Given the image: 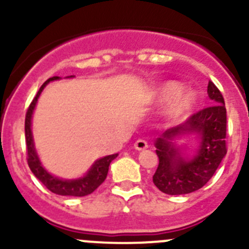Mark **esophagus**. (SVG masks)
<instances>
[{"label":"esophagus","instance_id":"obj_1","mask_svg":"<svg viewBox=\"0 0 249 249\" xmlns=\"http://www.w3.org/2000/svg\"><path fill=\"white\" fill-rule=\"evenodd\" d=\"M134 148H135V149H137V150L147 149V148H148V143L145 142L144 140H137L136 142H135Z\"/></svg>","mask_w":249,"mask_h":249}]
</instances>
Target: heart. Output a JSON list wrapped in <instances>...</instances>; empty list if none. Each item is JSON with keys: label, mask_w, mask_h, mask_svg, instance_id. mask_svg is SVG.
<instances>
[{"label": "heart", "mask_w": 249, "mask_h": 249, "mask_svg": "<svg viewBox=\"0 0 249 249\" xmlns=\"http://www.w3.org/2000/svg\"><path fill=\"white\" fill-rule=\"evenodd\" d=\"M177 82H166L155 90V99L158 101H171L167 112L171 115H178L184 113L196 101V94L193 90H185Z\"/></svg>", "instance_id": "1"}]
</instances>
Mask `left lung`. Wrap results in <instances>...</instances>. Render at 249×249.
I'll list each match as a JSON object with an SVG mask.
<instances>
[{"instance_id": "obj_1", "label": "left lung", "mask_w": 249, "mask_h": 249, "mask_svg": "<svg viewBox=\"0 0 249 249\" xmlns=\"http://www.w3.org/2000/svg\"><path fill=\"white\" fill-rule=\"evenodd\" d=\"M208 97L212 105L199 110L178 126L166 130L155 140L159 166L153 182L160 192L183 195L199 190L212 178L227 154V109L222 92L208 82ZM194 134L198 148L188 157L175 142L183 136Z\"/></svg>"}]
</instances>
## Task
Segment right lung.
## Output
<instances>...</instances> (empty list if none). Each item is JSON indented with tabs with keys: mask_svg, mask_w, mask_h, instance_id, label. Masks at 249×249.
Instances as JSON below:
<instances>
[{
	"mask_svg": "<svg viewBox=\"0 0 249 249\" xmlns=\"http://www.w3.org/2000/svg\"><path fill=\"white\" fill-rule=\"evenodd\" d=\"M74 76H70L66 78H72ZM60 79V77H52L44 82V84L39 88L38 92L32 100L31 105H30L29 109H27L26 118H25V139H26V147H27V164H29L30 170L35 175L37 179L41 180L44 185L50 190L52 193L57 195H62V196H85V195L91 194L94 190H96L100 185L104 183L106 179L107 173H108L109 164L112 160H114L118 157V154L107 155V157L100 158L97 159L94 164L91 165L87 173L83 177L74 178V179H64V178H59L56 176H53L49 173L42 165L41 160H39L38 154L36 152L34 142V136H32V114L36 108L37 101L46 88L48 83L53 82V80Z\"/></svg>",
	"mask_w": 249,
	"mask_h": 249,
	"instance_id": "right-lung-1",
	"label": "right lung"
}]
</instances>
